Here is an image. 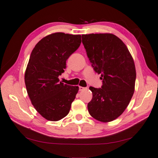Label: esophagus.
<instances>
[{"label": "esophagus", "instance_id": "obj_1", "mask_svg": "<svg viewBox=\"0 0 158 158\" xmlns=\"http://www.w3.org/2000/svg\"><path fill=\"white\" fill-rule=\"evenodd\" d=\"M79 91H83V90H85V89H86V88L85 87H81V86H79Z\"/></svg>", "mask_w": 158, "mask_h": 158}]
</instances>
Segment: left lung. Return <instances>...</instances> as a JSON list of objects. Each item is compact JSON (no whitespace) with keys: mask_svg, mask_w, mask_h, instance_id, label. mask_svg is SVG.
Segmentation results:
<instances>
[{"mask_svg":"<svg viewBox=\"0 0 158 158\" xmlns=\"http://www.w3.org/2000/svg\"><path fill=\"white\" fill-rule=\"evenodd\" d=\"M82 43L102 80L101 88L89 87L93 98L89 113L98 121H111L123 114L134 93V61L126 45L113 34L82 35Z\"/></svg>","mask_w":158,"mask_h":158,"instance_id":"8db88e82","label":"left lung"}]
</instances>
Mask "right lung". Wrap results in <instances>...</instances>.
Here are the masks:
<instances>
[{
	"label": "right lung",
	"instance_id": "right-lung-1",
	"mask_svg": "<svg viewBox=\"0 0 158 158\" xmlns=\"http://www.w3.org/2000/svg\"><path fill=\"white\" fill-rule=\"evenodd\" d=\"M80 35L56 33L36 44L25 75L27 94L31 103L44 118L56 121L69 112L79 87L59 82L66 60L81 43Z\"/></svg>",
	"mask_w": 158,
	"mask_h": 158
}]
</instances>
